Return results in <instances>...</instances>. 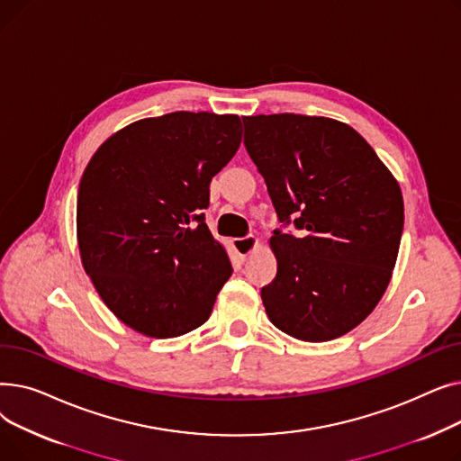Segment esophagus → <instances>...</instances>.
I'll return each instance as SVG.
<instances>
[{
	"instance_id": "obj_1",
	"label": "esophagus",
	"mask_w": 461,
	"mask_h": 461,
	"mask_svg": "<svg viewBox=\"0 0 461 461\" xmlns=\"http://www.w3.org/2000/svg\"><path fill=\"white\" fill-rule=\"evenodd\" d=\"M258 247V239L254 235H247V237H240L233 240V249L240 258H249L250 252Z\"/></svg>"
}]
</instances>
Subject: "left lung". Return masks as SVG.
I'll use <instances>...</instances> for the list:
<instances>
[{
	"instance_id": "obj_1",
	"label": "left lung",
	"mask_w": 461,
	"mask_h": 461,
	"mask_svg": "<svg viewBox=\"0 0 461 461\" xmlns=\"http://www.w3.org/2000/svg\"><path fill=\"white\" fill-rule=\"evenodd\" d=\"M245 148L282 226L271 249L278 269L261 287L275 327L327 342L365 321L381 301L403 231L398 181L370 143L329 117H243Z\"/></svg>"
}]
</instances>
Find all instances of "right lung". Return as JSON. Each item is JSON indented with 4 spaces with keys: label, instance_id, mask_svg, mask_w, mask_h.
Listing matches in <instances>:
<instances>
[{
    "label": "right lung",
    "instance_id": "add662e5",
    "mask_svg": "<svg viewBox=\"0 0 461 461\" xmlns=\"http://www.w3.org/2000/svg\"><path fill=\"white\" fill-rule=\"evenodd\" d=\"M239 115L172 112L110 136L78 188L82 265L115 316L151 338L203 325L233 269L202 209L240 145Z\"/></svg>",
    "mask_w": 461,
    "mask_h": 461
}]
</instances>
